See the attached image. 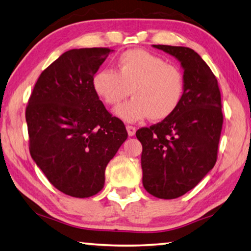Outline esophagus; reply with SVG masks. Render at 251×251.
Returning a JSON list of instances; mask_svg holds the SVG:
<instances>
[{"label":"esophagus","mask_w":251,"mask_h":251,"mask_svg":"<svg viewBox=\"0 0 251 251\" xmlns=\"http://www.w3.org/2000/svg\"><path fill=\"white\" fill-rule=\"evenodd\" d=\"M126 131H128L129 137H133V135L135 134V131H137V129H135L134 126H126Z\"/></svg>","instance_id":"34e87169"}]
</instances>
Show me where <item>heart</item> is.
<instances>
[{
  "mask_svg": "<svg viewBox=\"0 0 251 251\" xmlns=\"http://www.w3.org/2000/svg\"><path fill=\"white\" fill-rule=\"evenodd\" d=\"M116 72L99 70L92 78L97 96L107 105H117L129 96L133 98L114 110L126 122L150 118L160 121L175 112L183 99L185 81L177 66L144 50H129L118 57Z\"/></svg>",
  "mask_w": 251,
  "mask_h": 251,
  "instance_id": "heart-1",
  "label": "heart"
}]
</instances>
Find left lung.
Segmentation results:
<instances>
[{
	"label": "left lung",
	"instance_id": "8db88e82",
	"mask_svg": "<svg viewBox=\"0 0 251 251\" xmlns=\"http://www.w3.org/2000/svg\"><path fill=\"white\" fill-rule=\"evenodd\" d=\"M181 63L183 99L163 121L141 128L142 183L148 193L173 200L194 188L214 168L223 126L217 79L208 65L191 48L153 45Z\"/></svg>",
	"mask_w": 251,
	"mask_h": 251
}]
</instances>
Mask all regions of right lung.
I'll return each instance as SVG.
<instances>
[{
	"mask_svg": "<svg viewBox=\"0 0 251 251\" xmlns=\"http://www.w3.org/2000/svg\"><path fill=\"white\" fill-rule=\"evenodd\" d=\"M109 48L60 55L41 74L26 108L32 159L64 194L85 199L104 185V171L128 138L94 90L92 78Z\"/></svg>",
	"mask_w": 251,
	"mask_h": 251,
	"instance_id": "1",
	"label": "right lung"
}]
</instances>
